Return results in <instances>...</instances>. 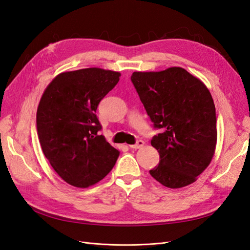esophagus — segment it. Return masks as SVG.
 I'll return each instance as SVG.
<instances>
[{"mask_svg": "<svg viewBox=\"0 0 250 250\" xmlns=\"http://www.w3.org/2000/svg\"><path fill=\"white\" fill-rule=\"evenodd\" d=\"M144 145H145V142L140 140V141L137 142V144H134V145H129V147H130L131 149H140V148H142Z\"/></svg>", "mask_w": 250, "mask_h": 250, "instance_id": "obj_1", "label": "esophagus"}]
</instances>
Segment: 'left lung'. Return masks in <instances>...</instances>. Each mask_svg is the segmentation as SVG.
Instances as JSON below:
<instances>
[{
  "label": "left lung",
  "mask_w": 250,
  "mask_h": 250,
  "mask_svg": "<svg viewBox=\"0 0 250 250\" xmlns=\"http://www.w3.org/2000/svg\"><path fill=\"white\" fill-rule=\"evenodd\" d=\"M131 81L154 127L162 129L151 140L160 153L151 176L170 188L193 184L208 167L217 145L216 109L208 88L179 66L133 72Z\"/></svg>",
  "instance_id": "1"
}]
</instances>
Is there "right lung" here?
<instances>
[{"label": "right lung", "instance_id": "add662e5", "mask_svg": "<svg viewBox=\"0 0 250 250\" xmlns=\"http://www.w3.org/2000/svg\"><path fill=\"white\" fill-rule=\"evenodd\" d=\"M121 73L88 67L58 74L44 89L36 112L37 134L52 168L65 183L88 188L111 171L120 151L102 134L98 105Z\"/></svg>", "mask_w": 250, "mask_h": 250}]
</instances>
